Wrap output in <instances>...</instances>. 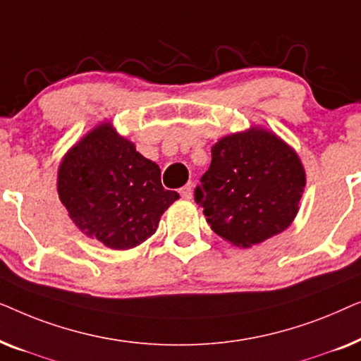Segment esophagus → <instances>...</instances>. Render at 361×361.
Masks as SVG:
<instances>
[{"mask_svg":"<svg viewBox=\"0 0 361 361\" xmlns=\"http://www.w3.org/2000/svg\"><path fill=\"white\" fill-rule=\"evenodd\" d=\"M179 194H180L182 199L190 200L192 195H194V185H192V182H187V184L179 190Z\"/></svg>","mask_w":361,"mask_h":361,"instance_id":"34e87169","label":"esophagus"}]
</instances>
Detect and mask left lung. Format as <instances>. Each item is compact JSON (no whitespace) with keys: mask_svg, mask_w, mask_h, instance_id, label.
Here are the masks:
<instances>
[{"mask_svg":"<svg viewBox=\"0 0 361 361\" xmlns=\"http://www.w3.org/2000/svg\"><path fill=\"white\" fill-rule=\"evenodd\" d=\"M305 171L288 142L263 126L220 137L195 202L225 241L250 248L293 224L304 194Z\"/></svg>","mask_w":361,"mask_h":361,"instance_id":"obj_1","label":"left lung"}]
</instances>
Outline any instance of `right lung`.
Here are the masks:
<instances>
[{"label": "right lung", "instance_id": "1", "mask_svg": "<svg viewBox=\"0 0 361 361\" xmlns=\"http://www.w3.org/2000/svg\"><path fill=\"white\" fill-rule=\"evenodd\" d=\"M57 194L73 224L111 250H131L156 233L179 199L161 184V169L136 151L111 121L92 128L62 157Z\"/></svg>", "mask_w": 361, "mask_h": 361}]
</instances>
